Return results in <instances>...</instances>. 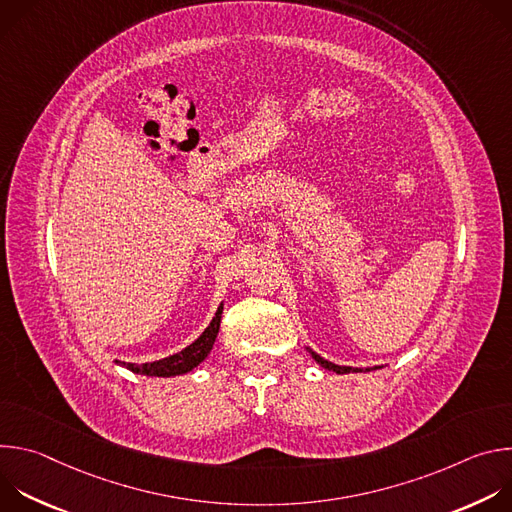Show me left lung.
I'll list each match as a JSON object with an SVG mask.
<instances>
[{
	"label": "left lung",
	"instance_id": "obj_1",
	"mask_svg": "<svg viewBox=\"0 0 512 512\" xmlns=\"http://www.w3.org/2000/svg\"><path fill=\"white\" fill-rule=\"evenodd\" d=\"M312 356H314V360H316L318 364H322L324 369L334 371V373H338V375H346V373H360V371H362V369H352V367H338V364H334V362H330V360H326V358L318 356L316 352H312Z\"/></svg>",
	"mask_w": 512,
	"mask_h": 512
}]
</instances>
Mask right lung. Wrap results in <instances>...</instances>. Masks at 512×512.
Listing matches in <instances>:
<instances>
[{
  "mask_svg": "<svg viewBox=\"0 0 512 512\" xmlns=\"http://www.w3.org/2000/svg\"><path fill=\"white\" fill-rule=\"evenodd\" d=\"M221 314H223V304L218 306L210 326L198 336V340H194L182 352L172 354V356L162 358V360H156V362H145V364L121 362V364H123V367H127L129 371H133V373L148 375V377H176V375H184V373L192 371L194 367H198V364L212 350V344L216 340L218 328H221Z\"/></svg>",
  "mask_w": 512,
  "mask_h": 512,
  "instance_id": "1",
  "label": "right lung"
}]
</instances>
